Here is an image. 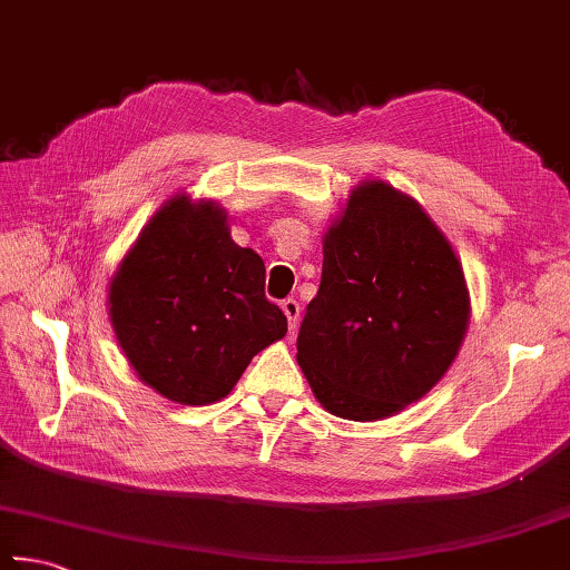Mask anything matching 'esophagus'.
<instances>
[{"instance_id":"34e87169","label":"esophagus","mask_w":570,"mask_h":570,"mask_svg":"<svg viewBox=\"0 0 570 570\" xmlns=\"http://www.w3.org/2000/svg\"><path fill=\"white\" fill-rule=\"evenodd\" d=\"M282 308H284V314H286V321H288V328H296V324H298V314H302V306H298V302L296 298H284L282 302Z\"/></svg>"}]
</instances>
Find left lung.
<instances>
[{
  "instance_id": "8db88e82",
  "label": "left lung",
  "mask_w": 570,
  "mask_h": 570,
  "mask_svg": "<svg viewBox=\"0 0 570 570\" xmlns=\"http://www.w3.org/2000/svg\"><path fill=\"white\" fill-rule=\"evenodd\" d=\"M465 326L463 268L429 214L384 181L351 191L296 338L321 406L351 421L406 409L446 374Z\"/></svg>"
}]
</instances>
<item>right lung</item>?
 Returning <instances> with one entry per match:
<instances>
[{"instance_id": "obj_1", "label": "right lung", "mask_w": 570, "mask_h": 570, "mask_svg": "<svg viewBox=\"0 0 570 570\" xmlns=\"http://www.w3.org/2000/svg\"><path fill=\"white\" fill-rule=\"evenodd\" d=\"M264 272L262 256L232 242L219 206L164 204L109 286L111 324L139 379L186 406L224 399L286 336Z\"/></svg>"}]
</instances>
